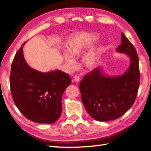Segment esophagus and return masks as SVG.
<instances>
[{
    "label": "esophagus",
    "instance_id": "1",
    "mask_svg": "<svg viewBox=\"0 0 151 151\" xmlns=\"http://www.w3.org/2000/svg\"><path fill=\"white\" fill-rule=\"evenodd\" d=\"M73 80H74V81H76V82L79 81V80H80L79 76L78 74H76V75L74 76V78H73Z\"/></svg>",
    "mask_w": 151,
    "mask_h": 151
}]
</instances>
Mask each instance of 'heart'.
I'll return each mask as SVG.
<instances>
[{
  "mask_svg": "<svg viewBox=\"0 0 151 151\" xmlns=\"http://www.w3.org/2000/svg\"><path fill=\"white\" fill-rule=\"evenodd\" d=\"M98 37L92 33L82 32L72 36L67 42L66 49L69 54L76 57L81 55L86 49L96 42ZM101 48H93L86 53L84 58L85 65L88 68H92L96 65L100 58ZM65 61L66 66L69 69H73L76 66V59L67 53L65 54Z\"/></svg>",
  "mask_w": 151,
  "mask_h": 151,
  "instance_id": "obj_1",
  "label": "heart"
}]
</instances>
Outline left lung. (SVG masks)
Here are the masks:
<instances>
[{
    "label": "left lung",
    "mask_w": 151,
    "mask_h": 151,
    "mask_svg": "<svg viewBox=\"0 0 151 151\" xmlns=\"http://www.w3.org/2000/svg\"><path fill=\"white\" fill-rule=\"evenodd\" d=\"M117 50L130 56L129 70L122 76H104L99 68L87 73L80 82L81 100L87 112L99 122L122 116L135 101L139 86L138 55L136 48L122 33V44Z\"/></svg>",
    "instance_id": "8db88e82"
}]
</instances>
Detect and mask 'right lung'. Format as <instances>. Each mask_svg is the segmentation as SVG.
<instances>
[{
  "label": "right lung",
  "instance_id": "add662e5",
  "mask_svg": "<svg viewBox=\"0 0 151 151\" xmlns=\"http://www.w3.org/2000/svg\"><path fill=\"white\" fill-rule=\"evenodd\" d=\"M24 43L12 63L9 83L13 100L30 121L53 123L61 114L62 96L71 79L60 70L41 73L30 68L23 56Z\"/></svg>",
  "mask_w": 151,
  "mask_h": 151
}]
</instances>
